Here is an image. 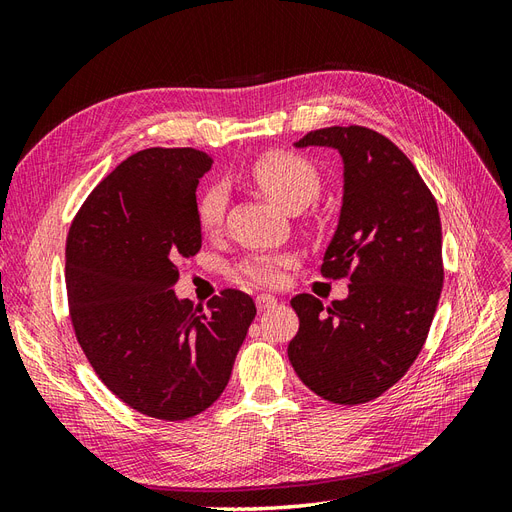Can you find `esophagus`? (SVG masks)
<instances>
[{"mask_svg":"<svg viewBox=\"0 0 512 512\" xmlns=\"http://www.w3.org/2000/svg\"><path fill=\"white\" fill-rule=\"evenodd\" d=\"M256 305H258L260 312H265V309H271V307L277 305V299L271 297V294H258V297H256Z\"/></svg>","mask_w":512,"mask_h":512,"instance_id":"esophagus-1","label":"esophagus"}]
</instances>
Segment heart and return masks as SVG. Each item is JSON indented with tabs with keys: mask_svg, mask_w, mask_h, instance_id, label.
Here are the masks:
<instances>
[{
	"mask_svg": "<svg viewBox=\"0 0 512 512\" xmlns=\"http://www.w3.org/2000/svg\"><path fill=\"white\" fill-rule=\"evenodd\" d=\"M247 175L277 205L286 211H299L307 207L320 194V173L316 164L301 156L297 151L273 149L260 153L252 160ZM228 207L226 188L220 183L198 196L196 203V220L198 226L207 235H213L224 226ZM290 256H271L260 254L245 258L237 267V277L254 286H277L284 280V271L290 267Z\"/></svg>",
	"mask_w": 512,
	"mask_h": 512,
	"instance_id": "obj_1",
	"label": "heart"
}]
</instances>
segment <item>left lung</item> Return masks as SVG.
Masks as SVG:
<instances>
[{
	"mask_svg": "<svg viewBox=\"0 0 512 512\" xmlns=\"http://www.w3.org/2000/svg\"><path fill=\"white\" fill-rule=\"evenodd\" d=\"M333 147L344 158V205L320 273L350 280L348 297L290 301L299 333L288 359L318 397L356 406L404 378L423 350L444 284L436 198L389 138L363 126L305 134L297 147Z\"/></svg>",
	"mask_w": 512,
	"mask_h": 512,
	"instance_id": "obj_1",
	"label": "left lung"
}]
</instances>
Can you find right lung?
Wrapping results in <instances>:
<instances>
[{
  "label": "right lung",
  "instance_id": "right-lung-1",
  "mask_svg": "<svg viewBox=\"0 0 512 512\" xmlns=\"http://www.w3.org/2000/svg\"><path fill=\"white\" fill-rule=\"evenodd\" d=\"M211 158L151 147L123 160L74 215L66 290L76 339L123 404L185 421L218 399L256 316L250 294L226 288L203 307L179 301V260L200 250L198 179Z\"/></svg>",
  "mask_w": 512,
  "mask_h": 512
}]
</instances>
